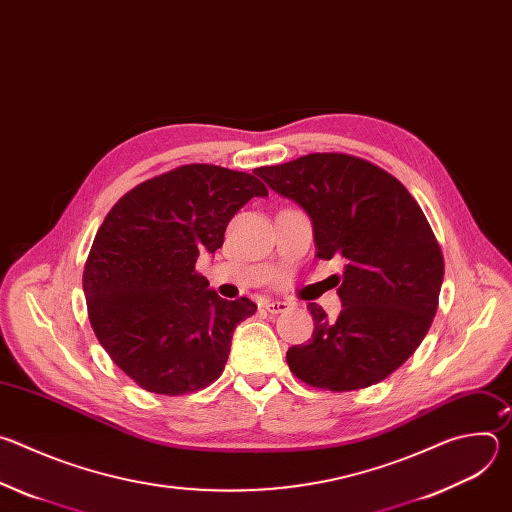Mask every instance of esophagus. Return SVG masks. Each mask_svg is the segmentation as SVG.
I'll return each instance as SVG.
<instances>
[{"mask_svg":"<svg viewBox=\"0 0 512 512\" xmlns=\"http://www.w3.org/2000/svg\"><path fill=\"white\" fill-rule=\"evenodd\" d=\"M263 308L269 312V314H281L285 310H289V304L287 302H279V300H267L263 304Z\"/></svg>","mask_w":512,"mask_h":512,"instance_id":"1","label":"esophagus"}]
</instances>
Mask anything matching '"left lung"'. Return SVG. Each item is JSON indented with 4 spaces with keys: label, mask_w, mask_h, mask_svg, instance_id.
Wrapping results in <instances>:
<instances>
[{
    "label": "left lung",
    "mask_w": 512,
    "mask_h": 512,
    "mask_svg": "<svg viewBox=\"0 0 512 512\" xmlns=\"http://www.w3.org/2000/svg\"><path fill=\"white\" fill-rule=\"evenodd\" d=\"M255 174L308 212L320 259H346L342 312L328 320L308 304L314 334L287 350L289 371L336 393L387 379L425 338L444 281V255L417 200L395 176L348 154H308Z\"/></svg>",
    "instance_id": "left-lung-1"
}]
</instances>
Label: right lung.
Segmentation results:
<instances>
[{
	"mask_svg": "<svg viewBox=\"0 0 512 512\" xmlns=\"http://www.w3.org/2000/svg\"><path fill=\"white\" fill-rule=\"evenodd\" d=\"M253 196H267L253 174L190 164L141 182L105 216L83 271L89 320L141 389L184 395L223 375L233 332L257 306L218 298L194 267Z\"/></svg>",
	"mask_w": 512,
	"mask_h": 512,
	"instance_id": "add662e5",
	"label": "right lung"
}]
</instances>
